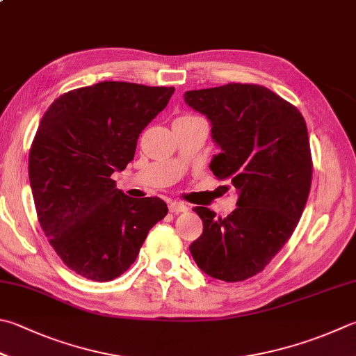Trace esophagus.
Listing matches in <instances>:
<instances>
[{
  "label": "esophagus",
  "mask_w": 356,
  "mask_h": 356,
  "mask_svg": "<svg viewBox=\"0 0 356 356\" xmlns=\"http://www.w3.org/2000/svg\"><path fill=\"white\" fill-rule=\"evenodd\" d=\"M169 209L173 213H179V212H187L189 207H187L184 203H179V201H173V203L169 204Z\"/></svg>",
  "instance_id": "1"
}]
</instances>
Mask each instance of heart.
Instances as JSON below:
<instances>
[{
    "mask_svg": "<svg viewBox=\"0 0 356 356\" xmlns=\"http://www.w3.org/2000/svg\"><path fill=\"white\" fill-rule=\"evenodd\" d=\"M192 118H197V116H191V115H186V116H181L179 119H192Z\"/></svg>",
    "mask_w": 356,
    "mask_h": 356,
    "instance_id": "1",
    "label": "heart"
}]
</instances>
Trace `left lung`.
Wrapping results in <instances>:
<instances>
[{
  "mask_svg": "<svg viewBox=\"0 0 356 356\" xmlns=\"http://www.w3.org/2000/svg\"><path fill=\"white\" fill-rule=\"evenodd\" d=\"M186 104L206 115L221 153L211 170L238 191L221 218L203 206V234L189 246L201 271L225 282L256 276L282 250L302 216L313 161L305 119L293 104L256 83L187 91Z\"/></svg>",
  "mask_w": 356,
  "mask_h": 356,
  "instance_id": "obj_1",
  "label": "left lung"
}]
</instances>
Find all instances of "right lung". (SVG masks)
<instances>
[{"label":"right lung","mask_w":356,"mask_h":356,"mask_svg":"<svg viewBox=\"0 0 356 356\" xmlns=\"http://www.w3.org/2000/svg\"><path fill=\"white\" fill-rule=\"evenodd\" d=\"M175 88L100 82L57 97L40 120L29 179L40 226L63 264L110 282L136 260L169 209L158 197L130 198L111 178L135 158L147 125Z\"/></svg>","instance_id":"1"}]
</instances>
